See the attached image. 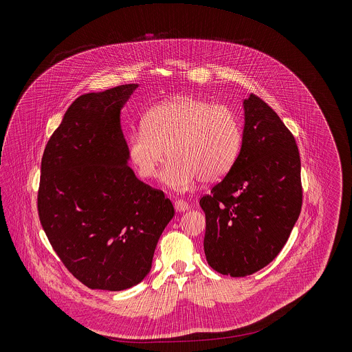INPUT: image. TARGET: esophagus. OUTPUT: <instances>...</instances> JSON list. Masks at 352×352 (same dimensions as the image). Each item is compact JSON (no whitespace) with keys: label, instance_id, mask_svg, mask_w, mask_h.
I'll return each mask as SVG.
<instances>
[{"label":"esophagus","instance_id":"34e87169","mask_svg":"<svg viewBox=\"0 0 352 352\" xmlns=\"http://www.w3.org/2000/svg\"><path fill=\"white\" fill-rule=\"evenodd\" d=\"M175 210L176 211H179V212H184V211H187L188 208H190V206H188V203L187 201H175Z\"/></svg>","mask_w":352,"mask_h":352}]
</instances>
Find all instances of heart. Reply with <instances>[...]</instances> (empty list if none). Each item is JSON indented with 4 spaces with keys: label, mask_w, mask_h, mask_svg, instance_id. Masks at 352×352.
<instances>
[{
    "label": "heart",
    "mask_w": 352,
    "mask_h": 352,
    "mask_svg": "<svg viewBox=\"0 0 352 352\" xmlns=\"http://www.w3.org/2000/svg\"><path fill=\"white\" fill-rule=\"evenodd\" d=\"M141 127L129 137L134 168L144 179L155 177L166 151L170 160L162 182L180 192L199 180L222 179L234 165L243 142L240 119L230 107L194 96L157 104L146 112Z\"/></svg>",
    "instance_id": "b5f03b06"
}]
</instances>
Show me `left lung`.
<instances>
[{
    "label": "left lung",
    "mask_w": 352,
    "mask_h": 352,
    "mask_svg": "<svg viewBox=\"0 0 352 352\" xmlns=\"http://www.w3.org/2000/svg\"><path fill=\"white\" fill-rule=\"evenodd\" d=\"M243 107L239 157L199 201L207 263L234 278L251 275L278 256L302 206L301 160L293 134L260 98L250 95Z\"/></svg>",
    "instance_id": "1"
}]
</instances>
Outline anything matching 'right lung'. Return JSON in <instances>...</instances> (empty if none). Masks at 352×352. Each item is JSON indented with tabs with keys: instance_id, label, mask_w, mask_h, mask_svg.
<instances>
[{
	"instance_id": "add662e5",
	"label": "right lung",
	"mask_w": 352,
	"mask_h": 352,
	"mask_svg": "<svg viewBox=\"0 0 352 352\" xmlns=\"http://www.w3.org/2000/svg\"><path fill=\"white\" fill-rule=\"evenodd\" d=\"M137 88L76 99L42 158L41 223L60 261L89 289L120 292L142 282L175 215L164 192L129 166L120 111Z\"/></svg>"
}]
</instances>
